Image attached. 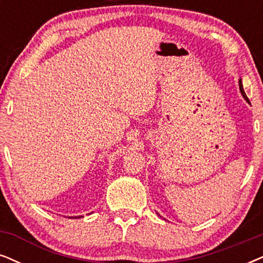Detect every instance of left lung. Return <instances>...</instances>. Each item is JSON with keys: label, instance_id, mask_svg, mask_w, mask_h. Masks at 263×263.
Instances as JSON below:
<instances>
[{"label": "left lung", "instance_id": "left-lung-1", "mask_svg": "<svg viewBox=\"0 0 263 263\" xmlns=\"http://www.w3.org/2000/svg\"><path fill=\"white\" fill-rule=\"evenodd\" d=\"M239 89H240V92H241V96H242V97H244L245 101H247L248 103H250V101H249V98H248V96L245 95V92H244V88H242V82H241V79H239Z\"/></svg>", "mask_w": 263, "mask_h": 263}]
</instances>
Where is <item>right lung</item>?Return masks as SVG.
I'll return each instance as SVG.
<instances>
[{"label": "right lung", "mask_w": 263, "mask_h": 263, "mask_svg": "<svg viewBox=\"0 0 263 263\" xmlns=\"http://www.w3.org/2000/svg\"><path fill=\"white\" fill-rule=\"evenodd\" d=\"M79 217H82V216H79Z\"/></svg>", "instance_id": "1"}]
</instances>
